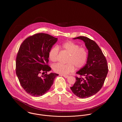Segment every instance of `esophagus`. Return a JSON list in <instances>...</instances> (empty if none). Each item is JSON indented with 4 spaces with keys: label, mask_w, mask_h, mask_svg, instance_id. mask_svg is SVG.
Instances as JSON below:
<instances>
[{
    "label": "esophagus",
    "mask_w": 122,
    "mask_h": 122,
    "mask_svg": "<svg viewBox=\"0 0 122 122\" xmlns=\"http://www.w3.org/2000/svg\"><path fill=\"white\" fill-rule=\"evenodd\" d=\"M63 76H64V78H68V77H69V76H65V75H63Z\"/></svg>",
    "instance_id": "obj_1"
}]
</instances>
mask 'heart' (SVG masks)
<instances>
[{
    "instance_id": "obj_1",
    "label": "heart",
    "mask_w": 122,
    "mask_h": 122,
    "mask_svg": "<svg viewBox=\"0 0 122 122\" xmlns=\"http://www.w3.org/2000/svg\"><path fill=\"white\" fill-rule=\"evenodd\" d=\"M58 47L69 53L66 59L67 64L58 63L52 67L53 71L60 75H67L77 69L83 67L87 62L88 52L86 48L71 41H65ZM59 54V48L57 46H53L48 53V57L53 62L57 61Z\"/></svg>"
}]
</instances>
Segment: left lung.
<instances>
[{
  "label": "left lung",
  "mask_w": 122,
  "mask_h": 122,
  "mask_svg": "<svg viewBox=\"0 0 122 122\" xmlns=\"http://www.w3.org/2000/svg\"><path fill=\"white\" fill-rule=\"evenodd\" d=\"M76 39L85 42L88 55L86 64L76 72L81 77L76 76V83L70 89L77 97L86 98L97 93L102 87L108 73V65L103 52L95 41L84 36L74 38Z\"/></svg>",
  "instance_id": "obj_1"
}]
</instances>
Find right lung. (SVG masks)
Wrapping results in <instances>:
<instances>
[{
    "label": "right lung",
    "mask_w": 122,
    "mask_h": 122,
    "mask_svg": "<svg viewBox=\"0 0 122 122\" xmlns=\"http://www.w3.org/2000/svg\"><path fill=\"white\" fill-rule=\"evenodd\" d=\"M57 40L51 35L39 33L26 38L20 46L16 74L24 90L32 96L40 97L47 92L58 76L46 73L51 70L48 64V53ZM45 72L40 76V73Z\"/></svg>",
    "instance_id": "1"
}]
</instances>
